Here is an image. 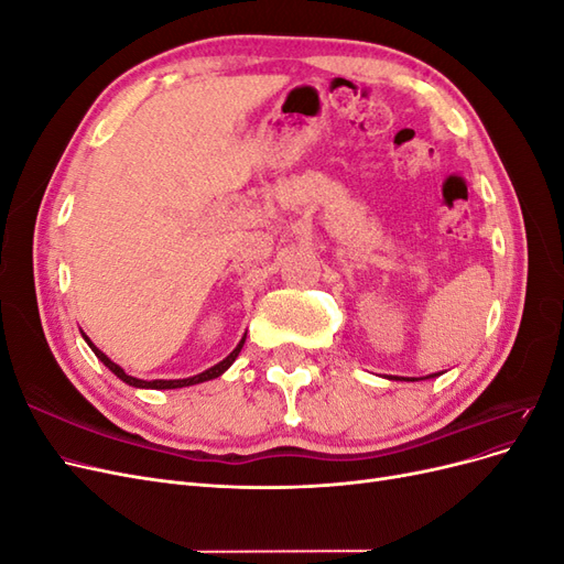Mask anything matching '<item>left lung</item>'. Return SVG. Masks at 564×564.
<instances>
[{
    "label": "left lung",
    "instance_id": "left-lung-1",
    "mask_svg": "<svg viewBox=\"0 0 564 564\" xmlns=\"http://www.w3.org/2000/svg\"><path fill=\"white\" fill-rule=\"evenodd\" d=\"M431 377H437V373H431ZM392 379H395V377H392ZM406 381H414V379H406Z\"/></svg>",
    "mask_w": 564,
    "mask_h": 564
}]
</instances>
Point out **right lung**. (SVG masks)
Masks as SVG:
<instances>
[{
    "label": "right lung",
    "mask_w": 564,
    "mask_h": 564,
    "mask_svg": "<svg viewBox=\"0 0 564 564\" xmlns=\"http://www.w3.org/2000/svg\"><path fill=\"white\" fill-rule=\"evenodd\" d=\"M245 338H247V334L242 336V340L240 344H237V348L226 357V360H220L218 365H214L212 369H207V371H202V373H197V377H191V379H174V381H164V379H155V381H143V379H133V377H129V373L119 367V365H115L110 357L104 352V350H98L91 340L84 336V340H87L89 344V348L96 352V357L100 362H104L117 379H122L124 383H129V386H133V388H152V390H172V388H185V386H195V383H204V381H212V379H218L220 373H224L232 362H235V357L240 355V350H242V346H245Z\"/></svg>",
    "instance_id": "add662e5"
}]
</instances>
